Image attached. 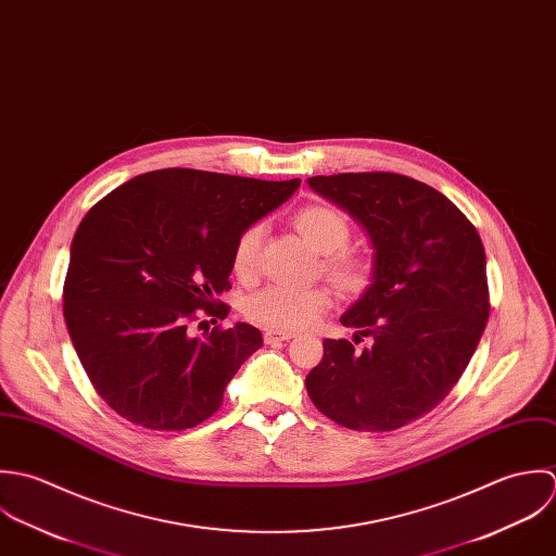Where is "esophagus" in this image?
<instances>
[{
  "label": "esophagus",
  "instance_id": "34e87169",
  "mask_svg": "<svg viewBox=\"0 0 556 556\" xmlns=\"http://www.w3.org/2000/svg\"><path fill=\"white\" fill-rule=\"evenodd\" d=\"M292 337H296L294 331H266L264 333V341L266 343H279V341H288Z\"/></svg>",
  "mask_w": 556,
  "mask_h": 556
}]
</instances>
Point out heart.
<instances>
[{
  "label": "heart",
  "instance_id": "1",
  "mask_svg": "<svg viewBox=\"0 0 556 556\" xmlns=\"http://www.w3.org/2000/svg\"><path fill=\"white\" fill-rule=\"evenodd\" d=\"M292 223L309 247H314L320 253H327L325 266L341 286L361 288L369 279V260L341 249L350 238V225L333 206H305L294 215ZM262 231V225H251L238 236L233 244L231 262L233 270L240 277H249L255 270ZM331 305L333 296L325 286H266L247 296V301L242 303V314L253 325L270 331H296L316 325Z\"/></svg>",
  "mask_w": 556,
  "mask_h": 556
}]
</instances>
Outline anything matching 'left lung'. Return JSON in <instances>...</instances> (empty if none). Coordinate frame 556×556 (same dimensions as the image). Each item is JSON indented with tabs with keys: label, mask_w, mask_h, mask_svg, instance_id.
Instances as JSON below:
<instances>
[{
	"label": "left lung",
	"mask_w": 556,
	"mask_h": 556,
	"mask_svg": "<svg viewBox=\"0 0 556 556\" xmlns=\"http://www.w3.org/2000/svg\"><path fill=\"white\" fill-rule=\"evenodd\" d=\"M307 185L358 223L374 249L371 281L341 316L371 345L327 339L307 393L343 428L397 430L443 402L483 334L481 238L443 193L408 176L334 174Z\"/></svg>",
	"instance_id": "left-lung-1"
}]
</instances>
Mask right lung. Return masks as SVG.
I'll use <instances>...</instances> for the list:
<instances>
[{"instance_id":"add662e5","label":"right lung","mask_w":556,"mask_h":556,"mask_svg":"<svg viewBox=\"0 0 556 556\" xmlns=\"http://www.w3.org/2000/svg\"><path fill=\"white\" fill-rule=\"evenodd\" d=\"M301 180L159 169L117 187L79 223L64 320L99 395L130 424L187 430L219 410L240 365L262 348L244 323L204 339L195 309L225 318L238 236L288 202Z\"/></svg>"}]
</instances>
